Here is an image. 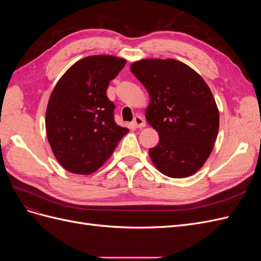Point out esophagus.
Segmentation results:
<instances>
[{
    "label": "esophagus",
    "mask_w": 261,
    "mask_h": 261,
    "mask_svg": "<svg viewBox=\"0 0 261 261\" xmlns=\"http://www.w3.org/2000/svg\"><path fill=\"white\" fill-rule=\"evenodd\" d=\"M133 125L135 126L136 128H144L145 126H146V122H145V120H144V117H143V116L137 115V116H135V118H134Z\"/></svg>",
    "instance_id": "obj_1"
}]
</instances>
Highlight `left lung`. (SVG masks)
I'll return each instance as SVG.
<instances>
[{
  "label": "left lung",
  "mask_w": 261,
  "mask_h": 261,
  "mask_svg": "<svg viewBox=\"0 0 261 261\" xmlns=\"http://www.w3.org/2000/svg\"><path fill=\"white\" fill-rule=\"evenodd\" d=\"M130 72L147 89L146 120L159 134L149 149L162 174L183 178L209 158L219 130V110L208 85L195 70L174 59L134 62Z\"/></svg>",
  "instance_id": "1"
}]
</instances>
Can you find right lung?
I'll return each mask as SVG.
<instances>
[{"label":"right lung","mask_w":261,"mask_h":261,"mask_svg":"<svg viewBox=\"0 0 261 261\" xmlns=\"http://www.w3.org/2000/svg\"><path fill=\"white\" fill-rule=\"evenodd\" d=\"M113 55H92L76 62L51 93L45 112L49 144L63 168L75 174L96 172L112 155L128 128L114 122L108 86L125 66Z\"/></svg>","instance_id":"add662e5"}]
</instances>
